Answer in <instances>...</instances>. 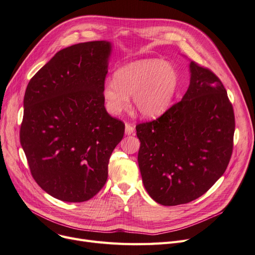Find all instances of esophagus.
<instances>
[{
    "label": "esophagus",
    "mask_w": 255,
    "mask_h": 255,
    "mask_svg": "<svg viewBox=\"0 0 255 255\" xmlns=\"http://www.w3.org/2000/svg\"><path fill=\"white\" fill-rule=\"evenodd\" d=\"M135 131V128L131 125H126V128H125V133L126 135H133Z\"/></svg>",
    "instance_id": "34e87169"
}]
</instances>
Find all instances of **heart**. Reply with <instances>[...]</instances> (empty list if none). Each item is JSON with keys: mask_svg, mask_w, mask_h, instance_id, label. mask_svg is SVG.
<instances>
[{"mask_svg": "<svg viewBox=\"0 0 255 255\" xmlns=\"http://www.w3.org/2000/svg\"><path fill=\"white\" fill-rule=\"evenodd\" d=\"M179 89V74L169 63L158 58L131 62L116 71L114 79L103 89L104 104L112 115H119L129 106L141 118L157 119L174 103Z\"/></svg>", "mask_w": 255, "mask_h": 255, "instance_id": "b5f03b06", "label": "heart"}]
</instances>
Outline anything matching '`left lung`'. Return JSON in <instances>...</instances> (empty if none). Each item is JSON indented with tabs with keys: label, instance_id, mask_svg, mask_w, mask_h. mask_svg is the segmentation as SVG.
I'll list each match as a JSON object with an SVG mask.
<instances>
[{
	"label": "left lung",
	"instance_id": "1",
	"mask_svg": "<svg viewBox=\"0 0 255 255\" xmlns=\"http://www.w3.org/2000/svg\"><path fill=\"white\" fill-rule=\"evenodd\" d=\"M190 80L180 103L136 127L138 164L152 200L175 206L201 197L223 176L232 154L233 109L221 80L189 60Z\"/></svg>",
	"mask_w": 255,
	"mask_h": 255
}]
</instances>
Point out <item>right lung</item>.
Segmentation results:
<instances>
[{"label": "right lung", "instance_id": "right-lung-1", "mask_svg": "<svg viewBox=\"0 0 255 255\" xmlns=\"http://www.w3.org/2000/svg\"><path fill=\"white\" fill-rule=\"evenodd\" d=\"M113 45L67 47L30 79L21 145L33 179L50 196L85 202L104 187L125 125L105 108L103 89Z\"/></svg>", "mask_w": 255, "mask_h": 255}]
</instances>
